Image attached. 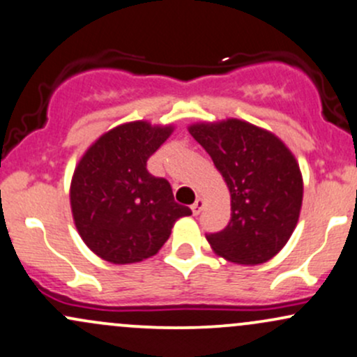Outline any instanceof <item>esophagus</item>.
<instances>
[{"instance_id": "1", "label": "esophagus", "mask_w": 357, "mask_h": 357, "mask_svg": "<svg viewBox=\"0 0 357 357\" xmlns=\"http://www.w3.org/2000/svg\"><path fill=\"white\" fill-rule=\"evenodd\" d=\"M202 207H204V200L202 199H197L194 204H192L190 209H192V212H194V215H197L199 212L202 211Z\"/></svg>"}]
</instances>
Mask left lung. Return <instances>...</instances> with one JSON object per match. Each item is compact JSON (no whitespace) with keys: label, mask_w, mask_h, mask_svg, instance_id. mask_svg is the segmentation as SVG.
Segmentation results:
<instances>
[{"label":"left lung","mask_w":357,"mask_h":357,"mask_svg":"<svg viewBox=\"0 0 357 357\" xmlns=\"http://www.w3.org/2000/svg\"><path fill=\"white\" fill-rule=\"evenodd\" d=\"M231 194V219L207 232L212 250L239 265H259L285 246L297 226L303 183L297 160L275 135L239 119L194 125Z\"/></svg>","instance_id":"obj_1"}]
</instances>
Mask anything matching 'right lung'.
<instances>
[{
	"mask_svg": "<svg viewBox=\"0 0 357 357\" xmlns=\"http://www.w3.org/2000/svg\"><path fill=\"white\" fill-rule=\"evenodd\" d=\"M172 126L126 123L107 131L74 172L70 206L82 241L114 265L157 255L177 219L190 215L175 202L170 183L153 177L146 162Z\"/></svg>",
	"mask_w": 357,
	"mask_h": 357,
	"instance_id": "obj_1",
	"label": "right lung"
}]
</instances>
